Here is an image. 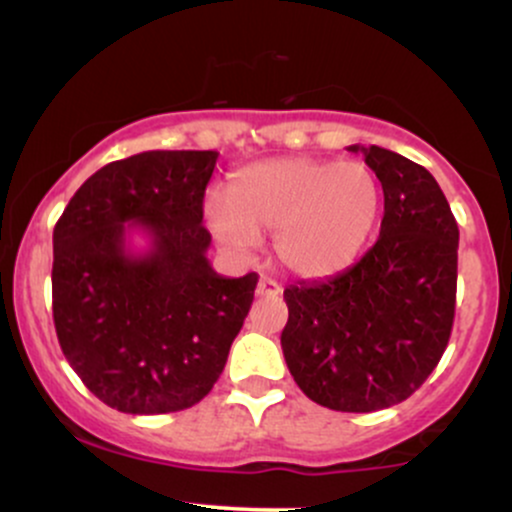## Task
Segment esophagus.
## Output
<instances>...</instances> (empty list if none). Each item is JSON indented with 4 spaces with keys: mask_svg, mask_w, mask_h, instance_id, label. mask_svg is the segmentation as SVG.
Returning <instances> with one entry per match:
<instances>
[{
    "mask_svg": "<svg viewBox=\"0 0 512 512\" xmlns=\"http://www.w3.org/2000/svg\"><path fill=\"white\" fill-rule=\"evenodd\" d=\"M279 293L281 286L274 279H269V276H262L260 284H257V296H279Z\"/></svg>",
    "mask_w": 512,
    "mask_h": 512,
    "instance_id": "esophagus-1",
    "label": "esophagus"
}]
</instances>
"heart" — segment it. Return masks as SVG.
Instances as JSON below:
<instances>
[{"label": "heart", "mask_w": 512, "mask_h": 512, "mask_svg": "<svg viewBox=\"0 0 512 512\" xmlns=\"http://www.w3.org/2000/svg\"><path fill=\"white\" fill-rule=\"evenodd\" d=\"M383 187L366 163L272 158L233 173L226 195L207 199L214 236L252 252L274 233L276 260L305 279L342 272L368 243Z\"/></svg>", "instance_id": "b5f03b06"}]
</instances>
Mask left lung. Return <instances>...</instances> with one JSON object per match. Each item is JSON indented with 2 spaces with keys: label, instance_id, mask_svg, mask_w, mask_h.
<instances>
[{
  "label": "left lung",
  "instance_id": "8db88e82",
  "mask_svg": "<svg viewBox=\"0 0 512 512\" xmlns=\"http://www.w3.org/2000/svg\"><path fill=\"white\" fill-rule=\"evenodd\" d=\"M349 151L383 185L380 238L337 276L284 291L281 349L313 402L366 414L404 402L438 366L455 320L460 231L424 166L380 146Z\"/></svg>",
  "mask_w": 512,
  "mask_h": 512
}]
</instances>
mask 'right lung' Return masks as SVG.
I'll use <instances>...</instances> for the list:
<instances>
[{
  "label": "right lung",
  "mask_w": 512,
  "mask_h": 512,
  "mask_svg": "<svg viewBox=\"0 0 512 512\" xmlns=\"http://www.w3.org/2000/svg\"><path fill=\"white\" fill-rule=\"evenodd\" d=\"M216 151H144L93 173L52 233V317L81 383L125 414H170L211 392L257 274H216L202 226ZM139 227L150 250L132 253Z\"/></svg>",
  "instance_id": "obj_1"
}]
</instances>
